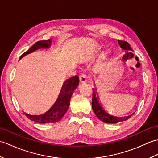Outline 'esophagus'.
Returning <instances> with one entry per match:
<instances>
[{
    "mask_svg": "<svg viewBox=\"0 0 158 158\" xmlns=\"http://www.w3.org/2000/svg\"><path fill=\"white\" fill-rule=\"evenodd\" d=\"M79 80H80V82L83 83H85L87 82V76L85 74H81V75L79 77Z\"/></svg>",
    "mask_w": 158,
    "mask_h": 158,
    "instance_id": "1",
    "label": "esophagus"
}]
</instances>
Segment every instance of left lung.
Listing matches in <instances>:
<instances>
[{"instance_id": "1", "label": "left lung", "mask_w": 158, "mask_h": 158, "mask_svg": "<svg viewBox=\"0 0 158 158\" xmlns=\"http://www.w3.org/2000/svg\"><path fill=\"white\" fill-rule=\"evenodd\" d=\"M118 43L121 47V48H122L124 50H126L127 53H128V52H130V53H132L131 52H133V50L132 48H131V47L128 43L123 41H118ZM93 89V95H92V106L93 111L94 112L97 117H98L100 121H102V122L107 123H117L119 122H124V121H126L134 114L132 113L130 115L123 116V117H116V116H113L112 115H110V114H109L106 111V110H105V109L102 106V105H100V103L99 102V98L98 96L96 95V91L94 89Z\"/></svg>"}]
</instances>
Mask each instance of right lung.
Instances as JSON below:
<instances>
[{
    "instance_id": "add662e5",
    "label": "right lung",
    "mask_w": 158,
    "mask_h": 158,
    "mask_svg": "<svg viewBox=\"0 0 158 158\" xmlns=\"http://www.w3.org/2000/svg\"><path fill=\"white\" fill-rule=\"evenodd\" d=\"M51 44L52 40L50 39L47 40V41L43 40V41H37L28 51L23 53L20 56L19 60L26 55L36 51V49H48L51 46ZM79 82V77L77 75L65 81L62 85V89L60 91L58 99H57L54 105L51 107V109L48 111L40 115H33L24 113L25 115L29 119L39 123H49L58 122L65 115L67 110H68L72 94L74 90L78 86Z\"/></svg>"
}]
</instances>
